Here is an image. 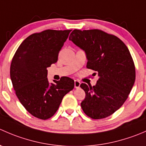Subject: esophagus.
I'll list each match as a JSON object with an SVG mask.
<instances>
[{"label": "esophagus", "instance_id": "1", "mask_svg": "<svg viewBox=\"0 0 146 146\" xmlns=\"http://www.w3.org/2000/svg\"><path fill=\"white\" fill-rule=\"evenodd\" d=\"M74 85H75V88H80V82L78 80H75Z\"/></svg>", "mask_w": 146, "mask_h": 146}]
</instances>
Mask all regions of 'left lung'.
I'll return each mask as SVG.
<instances>
[{
    "label": "left lung",
    "mask_w": 146,
    "mask_h": 146,
    "mask_svg": "<svg viewBox=\"0 0 146 146\" xmlns=\"http://www.w3.org/2000/svg\"><path fill=\"white\" fill-rule=\"evenodd\" d=\"M69 40L85 51L87 68L99 76L94 86L80 85L85 92L82 110L93 119L111 115L126 100L136 79L129 48L117 36L100 29H74Z\"/></svg>",
    "instance_id": "left-lung-1"
}]
</instances>
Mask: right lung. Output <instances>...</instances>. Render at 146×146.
Segmentation results:
<instances>
[{
  "mask_svg": "<svg viewBox=\"0 0 146 146\" xmlns=\"http://www.w3.org/2000/svg\"><path fill=\"white\" fill-rule=\"evenodd\" d=\"M71 30L46 29L26 38L10 65V78L20 103L32 116L48 119L54 115L74 80L61 78L49 83L47 68L58 61L60 50Z\"/></svg>",
  "mask_w": 146,
  "mask_h": 146,
  "instance_id": "obj_1",
  "label": "right lung"
}]
</instances>
